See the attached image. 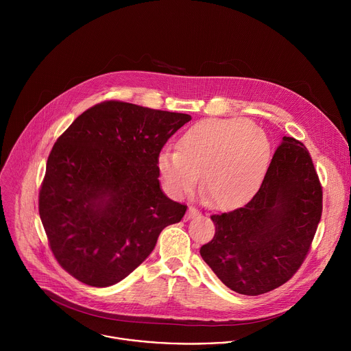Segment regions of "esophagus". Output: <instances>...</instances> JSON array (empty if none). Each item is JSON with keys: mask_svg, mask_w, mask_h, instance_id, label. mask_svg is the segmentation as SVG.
<instances>
[{"mask_svg": "<svg viewBox=\"0 0 351 351\" xmlns=\"http://www.w3.org/2000/svg\"><path fill=\"white\" fill-rule=\"evenodd\" d=\"M197 215H199V211H198L197 208H194V207H190V208H189V213H187V218L190 219V218H194V217H197Z\"/></svg>", "mask_w": 351, "mask_h": 351, "instance_id": "34e87169", "label": "esophagus"}]
</instances>
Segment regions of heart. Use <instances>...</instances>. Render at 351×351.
<instances>
[{"instance_id": "b5f03b06", "label": "heart", "mask_w": 351, "mask_h": 351, "mask_svg": "<svg viewBox=\"0 0 351 351\" xmlns=\"http://www.w3.org/2000/svg\"><path fill=\"white\" fill-rule=\"evenodd\" d=\"M271 161L267 134L243 118H211L190 126L179 148H164L157 158L167 189L176 197L193 191L203 173L207 202L234 207L260 189Z\"/></svg>"}]
</instances>
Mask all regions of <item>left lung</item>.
Listing matches in <instances>:
<instances>
[{"mask_svg":"<svg viewBox=\"0 0 351 351\" xmlns=\"http://www.w3.org/2000/svg\"><path fill=\"white\" fill-rule=\"evenodd\" d=\"M321 214L322 187L308 149L285 136L256 195L211 217L215 234L199 254L230 290L268 293L303 264Z\"/></svg>","mask_w":351,"mask_h":351,"instance_id":"obj_1","label":"left lung"}]
</instances>
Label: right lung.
<instances>
[{
  "instance_id": "add662e5",
  "label": "right lung",
  "mask_w": 351,
  "mask_h": 351,
  "mask_svg": "<svg viewBox=\"0 0 351 351\" xmlns=\"http://www.w3.org/2000/svg\"><path fill=\"white\" fill-rule=\"evenodd\" d=\"M187 114L121 101L77 117L49 153L38 213L60 265L93 287L132 274L187 207L160 186L157 158Z\"/></svg>"
}]
</instances>
